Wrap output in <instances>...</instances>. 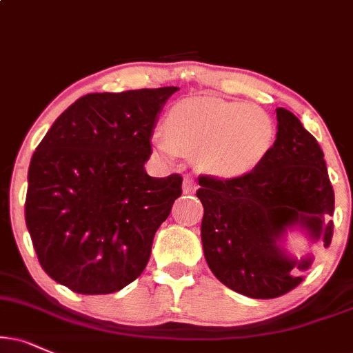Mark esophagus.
I'll return each instance as SVG.
<instances>
[{"label":"esophagus","instance_id":"obj_1","mask_svg":"<svg viewBox=\"0 0 353 353\" xmlns=\"http://www.w3.org/2000/svg\"><path fill=\"white\" fill-rule=\"evenodd\" d=\"M196 190H198L196 181H194L191 176H186L183 180V193L185 194H193Z\"/></svg>","mask_w":353,"mask_h":353}]
</instances>
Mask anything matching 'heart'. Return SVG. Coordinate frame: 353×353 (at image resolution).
I'll list each match as a JSON object with an SVG mask.
<instances>
[{"mask_svg": "<svg viewBox=\"0 0 353 353\" xmlns=\"http://www.w3.org/2000/svg\"><path fill=\"white\" fill-rule=\"evenodd\" d=\"M165 134L154 137V149L165 159L176 149L196 154L198 165L217 178H239L255 170L275 139L265 112L245 103L210 97L188 98L170 108Z\"/></svg>", "mask_w": 353, "mask_h": 353, "instance_id": "heart-1", "label": "heart"}]
</instances>
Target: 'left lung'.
<instances>
[{
  "label": "left lung",
  "instance_id": "left-lung-1",
  "mask_svg": "<svg viewBox=\"0 0 353 353\" xmlns=\"http://www.w3.org/2000/svg\"><path fill=\"white\" fill-rule=\"evenodd\" d=\"M276 141L255 170L230 180L198 178L208 267L228 288L255 299L296 288L314 262L312 254L286 250L288 232L324 247L332 241L334 190L323 150L291 111L276 108Z\"/></svg>",
  "mask_w": 353,
  "mask_h": 353
}]
</instances>
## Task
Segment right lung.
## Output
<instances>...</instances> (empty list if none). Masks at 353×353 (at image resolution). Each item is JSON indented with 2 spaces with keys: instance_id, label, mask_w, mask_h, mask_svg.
Instances as JSON below:
<instances>
[{
  "instance_id": "obj_1",
  "label": "right lung",
  "mask_w": 353,
  "mask_h": 353,
  "mask_svg": "<svg viewBox=\"0 0 353 353\" xmlns=\"http://www.w3.org/2000/svg\"><path fill=\"white\" fill-rule=\"evenodd\" d=\"M176 86L91 93L55 119L30 159L26 225L43 272L80 294H110L145 268L152 242L181 196L178 173L143 163Z\"/></svg>"
}]
</instances>
